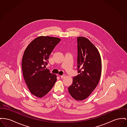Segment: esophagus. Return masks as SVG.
I'll return each mask as SVG.
<instances>
[{
	"mask_svg": "<svg viewBox=\"0 0 127 127\" xmlns=\"http://www.w3.org/2000/svg\"><path fill=\"white\" fill-rule=\"evenodd\" d=\"M65 75H63V76H61L60 77H61V78H64L65 77Z\"/></svg>",
	"mask_w": 127,
	"mask_h": 127,
	"instance_id": "34e87169",
	"label": "esophagus"
}]
</instances>
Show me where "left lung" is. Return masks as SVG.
<instances>
[{
    "label": "left lung",
    "mask_w": 127,
    "mask_h": 127,
    "mask_svg": "<svg viewBox=\"0 0 127 127\" xmlns=\"http://www.w3.org/2000/svg\"><path fill=\"white\" fill-rule=\"evenodd\" d=\"M77 41V76L73 78L68 88L76 100L88 98L98 84L101 73L100 54L96 47L85 37L78 36Z\"/></svg>",
    "instance_id": "obj_1"
}]
</instances>
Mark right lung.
<instances>
[{"label": "right lung", "mask_w": 127, "mask_h": 127, "mask_svg": "<svg viewBox=\"0 0 127 127\" xmlns=\"http://www.w3.org/2000/svg\"><path fill=\"white\" fill-rule=\"evenodd\" d=\"M58 37L40 36L28 45L22 58V71L27 87L34 96L42 98L48 93L57 80L56 75L46 68L48 60L60 42Z\"/></svg>", "instance_id": "add662e5"}]
</instances>
